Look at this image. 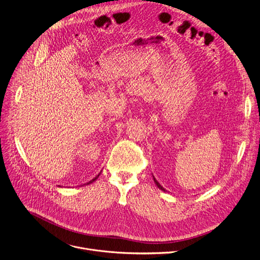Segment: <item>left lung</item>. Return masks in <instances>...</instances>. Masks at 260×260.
I'll list each match as a JSON object with an SVG mask.
<instances>
[{"mask_svg": "<svg viewBox=\"0 0 260 260\" xmlns=\"http://www.w3.org/2000/svg\"><path fill=\"white\" fill-rule=\"evenodd\" d=\"M153 179H154V182H155V184L157 185V187H158L159 189H161V190H162V191H164V192H167V190H166V189H164V188L160 185V183L155 179V177H154V176H153Z\"/></svg>", "mask_w": 260, "mask_h": 260, "instance_id": "8db88e82", "label": "left lung"}]
</instances>
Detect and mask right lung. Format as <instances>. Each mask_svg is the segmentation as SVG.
Masks as SVG:
<instances>
[{
    "label": "right lung",
    "instance_id": "add662e5",
    "mask_svg": "<svg viewBox=\"0 0 260 260\" xmlns=\"http://www.w3.org/2000/svg\"><path fill=\"white\" fill-rule=\"evenodd\" d=\"M99 175H100V174H99ZM99 175H98V176H97V177H96V178H94V179H93V180H92V181H90V182H89V183H88V185H89V184H91V183H93V182H95V181H96V180H97V179H98V177H99Z\"/></svg>",
    "mask_w": 260,
    "mask_h": 260
}]
</instances>
